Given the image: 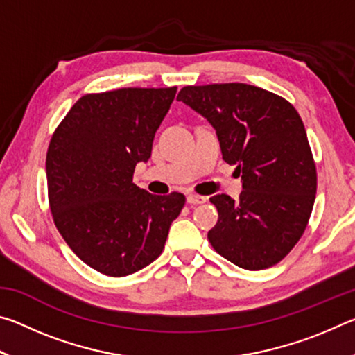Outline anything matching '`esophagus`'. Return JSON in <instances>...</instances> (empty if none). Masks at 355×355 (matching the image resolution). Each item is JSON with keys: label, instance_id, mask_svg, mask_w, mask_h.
<instances>
[{"label": "esophagus", "instance_id": "1", "mask_svg": "<svg viewBox=\"0 0 355 355\" xmlns=\"http://www.w3.org/2000/svg\"><path fill=\"white\" fill-rule=\"evenodd\" d=\"M186 200H188L189 205H200V203L207 202V197L197 196V194H189L188 197H186Z\"/></svg>", "mask_w": 355, "mask_h": 355}]
</instances>
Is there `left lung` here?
<instances>
[{
  "label": "left lung",
  "mask_w": 355,
  "mask_h": 355,
  "mask_svg": "<svg viewBox=\"0 0 355 355\" xmlns=\"http://www.w3.org/2000/svg\"><path fill=\"white\" fill-rule=\"evenodd\" d=\"M178 101L213 125L227 164L241 173L239 200L213 196L219 219L208 241L249 271L271 268L307 228L316 166L302 119L290 101L244 83L186 86Z\"/></svg>",
  "instance_id": "8db88e82"
}]
</instances>
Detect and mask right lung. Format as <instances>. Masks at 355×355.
Here are the masks:
<instances>
[{"label":"right lung","instance_id":"right-lung-1","mask_svg":"<svg viewBox=\"0 0 355 355\" xmlns=\"http://www.w3.org/2000/svg\"><path fill=\"white\" fill-rule=\"evenodd\" d=\"M177 87L86 94L58 125L46 152L48 202L75 255L95 271L125 277L164 249L184 196H153L133 183L152 155Z\"/></svg>","mask_w":355,"mask_h":355}]
</instances>
